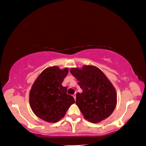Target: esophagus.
Masks as SVG:
<instances>
[{
  "label": "esophagus",
  "mask_w": 146,
  "mask_h": 146,
  "mask_svg": "<svg viewBox=\"0 0 146 146\" xmlns=\"http://www.w3.org/2000/svg\"><path fill=\"white\" fill-rule=\"evenodd\" d=\"M73 97H74V98H75V100H76V93L73 94Z\"/></svg>",
  "instance_id": "esophagus-1"
}]
</instances>
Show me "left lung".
Instances as JSON below:
<instances>
[{"mask_svg": "<svg viewBox=\"0 0 146 146\" xmlns=\"http://www.w3.org/2000/svg\"><path fill=\"white\" fill-rule=\"evenodd\" d=\"M82 92L76 95V104L84 117L97 123L111 115L117 104L115 88L102 71L93 66L71 69Z\"/></svg>", "mask_w": 146, "mask_h": 146, "instance_id": "8db88e82", "label": "left lung"}]
</instances>
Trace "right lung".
<instances>
[{
  "label": "right lung",
  "mask_w": 146,
  "mask_h": 146,
  "mask_svg": "<svg viewBox=\"0 0 146 146\" xmlns=\"http://www.w3.org/2000/svg\"><path fill=\"white\" fill-rule=\"evenodd\" d=\"M68 73L67 68L57 66L44 70L35 81L29 93V104L37 117L48 122H56L65 115L75 101L62 86Z\"/></svg>",
  "instance_id": "obj_1"
}]
</instances>
